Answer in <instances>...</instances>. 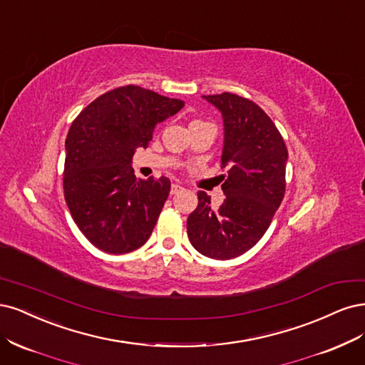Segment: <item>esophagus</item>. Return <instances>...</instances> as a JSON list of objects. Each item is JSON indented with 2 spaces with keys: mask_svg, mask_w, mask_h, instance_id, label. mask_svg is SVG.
Segmentation results:
<instances>
[{
  "mask_svg": "<svg viewBox=\"0 0 365 365\" xmlns=\"http://www.w3.org/2000/svg\"><path fill=\"white\" fill-rule=\"evenodd\" d=\"M180 191H183V187L180 186V185H178V183H173L171 185V194L174 195V194H179Z\"/></svg>",
  "mask_w": 365,
  "mask_h": 365,
  "instance_id": "obj_1",
  "label": "esophagus"
}]
</instances>
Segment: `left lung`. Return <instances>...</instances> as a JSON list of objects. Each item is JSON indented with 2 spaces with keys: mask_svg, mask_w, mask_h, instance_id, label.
<instances>
[{
  "mask_svg": "<svg viewBox=\"0 0 365 365\" xmlns=\"http://www.w3.org/2000/svg\"><path fill=\"white\" fill-rule=\"evenodd\" d=\"M205 97V96H203ZM222 115L225 147L218 209L198 191V206L186 221L194 249L212 259L237 257L259 241L285 195L288 150L272 118L249 98L222 92L205 97Z\"/></svg>",
  "mask_w": 365,
  "mask_h": 365,
  "instance_id": "8db88e82",
  "label": "left lung"
}]
</instances>
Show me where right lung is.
Instances as JSON below:
<instances>
[{"mask_svg": "<svg viewBox=\"0 0 365 365\" xmlns=\"http://www.w3.org/2000/svg\"><path fill=\"white\" fill-rule=\"evenodd\" d=\"M183 101L128 85L112 89L78 113L65 140L63 192L81 233L97 249L123 255L144 245L167 202V178L136 179L130 162L148 147L158 123Z\"/></svg>", "mask_w": 365, "mask_h": 365, "instance_id": "add662e5", "label": "right lung"}]
</instances>
